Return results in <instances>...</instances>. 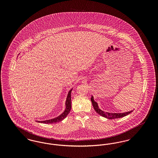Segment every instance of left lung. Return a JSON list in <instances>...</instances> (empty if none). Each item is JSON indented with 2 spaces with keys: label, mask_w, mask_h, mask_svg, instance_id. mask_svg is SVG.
Wrapping results in <instances>:
<instances>
[{
  "label": "left lung",
  "mask_w": 158,
  "mask_h": 158,
  "mask_svg": "<svg viewBox=\"0 0 158 158\" xmlns=\"http://www.w3.org/2000/svg\"><path fill=\"white\" fill-rule=\"evenodd\" d=\"M90 100H91L92 104L93 107H94L95 111L98 113V114H99L100 115H101V116H102L105 118H106L108 119L111 120V119L121 118V117H125V116L127 115L128 114H129L130 113H131L133 111H128V112L123 113H108V112H105V111L101 110L100 108H99L98 103L94 101L93 96H92Z\"/></svg>",
  "instance_id": "1"
}]
</instances>
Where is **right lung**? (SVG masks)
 <instances>
[{
	"mask_svg": "<svg viewBox=\"0 0 158 158\" xmlns=\"http://www.w3.org/2000/svg\"><path fill=\"white\" fill-rule=\"evenodd\" d=\"M72 89H73V88H72L68 92V96H67L66 102H65L66 108H65L64 111H63V113L61 114L60 115H59L58 117L52 118V119L44 121H37L38 123H40L53 124V123H59L61 121L64 120L67 117V115L69 114V113H70V110H71V107H72V105H71V104H72L71 103V92H72Z\"/></svg>",
	"mask_w": 158,
	"mask_h": 158,
	"instance_id": "right-lung-1",
	"label": "right lung"
}]
</instances>
